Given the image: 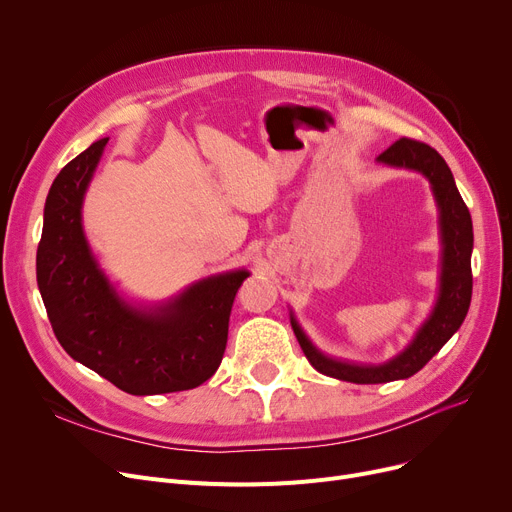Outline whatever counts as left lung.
<instances>
[{
    "label": "left lung",
    "mask_w": 512,
    "mask_h": 512,
    "mask_svg": "<svg viewBox=\"0 0 512 512\" xmlns=\"http://www.w3.org/2000/svg\"><path fill=\"white\" fill-rule=\"evenodd\" d=\"M378 161L388 166L411 168L425 174L434 186V195L440 207V226L444 242L442 261V284L436 309L429 317L411 346L405 353L384 365H359L340 359H332L309 342L305 332L292 319V330L297 336L309 363L330 378L353 382V384H386L394 380H405L427 365L450 336L461 328L471 305L473 274H471V251H473V224L471 213L465 205L459 188L454 184L452 172L444 157L429 145L402 137L390 145Z\"/></svg>",
    "instance_id": "1"
}]
</instances>
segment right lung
Listing matches in <instances>:
<instances>
[{
    "instance_id": "1",
    "label": "right lung",
    "mask_w": 512,
    "mask_h": 512,
    "mask_svg": "<svg viewBox=\"0 0 512 512\" xmlns=\"http://www.w3.org/2000/svg\"><path fill=\"white\" fill-rule=\"evenodd\" d=\"M105 143L68 161L45 201L37 282L53 334L72 359L128 394L197 388L222 363L232 303L249 272L207 278L159 309L120 299L80 226L83 195Z\"/></svg>"
}]
</instances>
